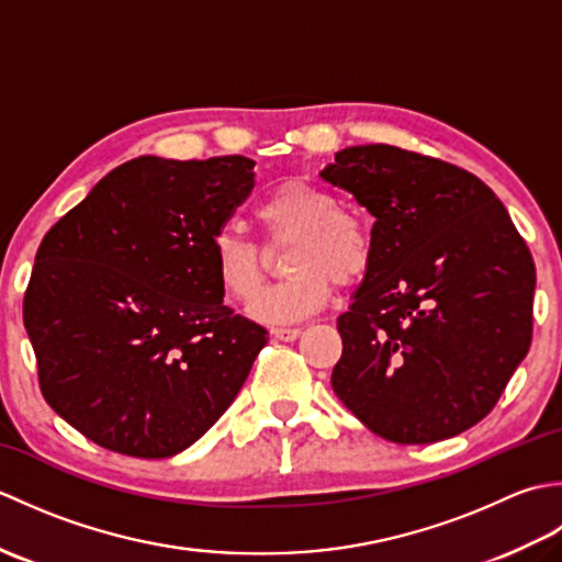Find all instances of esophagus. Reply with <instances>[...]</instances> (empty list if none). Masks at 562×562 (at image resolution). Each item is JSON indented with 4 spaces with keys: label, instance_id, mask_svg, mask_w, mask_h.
I'll return each mask as SVG.
<instances>
[{
    "label": "esophagus",
    "instance_id": "34e87169",
    "mask_svg": "<svg viewBox=\"0 0 562 562\" xmlns=\"http://www.w3.org/2000/svg\"><path fill=\"white\" fill-rule=\"evenodd\" d=\"M300 336H302V328H272V338L274 340L290 342V340H296Z\"/></svg>",
    "mask_w": 562,
    "mask_h": 562
}]
</instances>
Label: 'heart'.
<instances>
[{
  "label": "heart",
  "instance_id": "b5f03b06",
  "mask_svg": "<svg viewBox=\"0 0 562 562\" xmlns=\"http://www.w3.org/2000/svg\"><path fill=\"white\" fill-rule=\"evenodd\" d=\"M256 217L272 244L290 241V280L266 282V250L236 226H224L212 238V270L226 296L250 302L248 316L258 324H296L321 312L333 296V280L342 288L362 280L374 256V234L360 214L340 210L330 190L292 181L260 202Z\"/></svg>",
  "mask_w": 562,
  "mask_h": 562
}]
</instances>
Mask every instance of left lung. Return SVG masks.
<instances>
[{
    "label": "left lung",
    "instance_id": "left-lung-1",
    "mask_svg": "<svg viewBox=\"0 0 562 562\" xmlns=\"http://www.w3.org/2000/svg\"><path fill=\"white\" fill-rule=\"evenodd\" d=\"M321 178L374 217L336 396L396 445L481 423L531 345L536 268L509 212L473 173L391 145L342 149Z\"/></svg>",
    "mask_w": 562,
    "mask_h": 562
}]
</instances>
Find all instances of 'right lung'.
<instances>
[{"label":"right lung","instance_id":"add662e5","mask_svg":"<svg viewBox=\"0 0 562 562\" xmlns=\"http://www.w3.org/2000/svg\"><path fill=\"white\" fill-rule=\"evenodd\" d=\"M254 166L139 157L45 234L23 326L47 405L83 437L173 457L241 391L268 330L222 304L212 238L254 190Z\"/></svg>","mask_w":562,"mask_h":562}]
</instances>
